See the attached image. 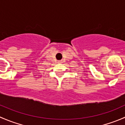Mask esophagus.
I'll return each mask as SVG.
<instances>
[{
	"label": "esophagus",
	"instance_id": "1",
	"mask_svg": "<svg viewBox=\"0 0 125 125\" xmlns=\"http://www.w3.org/2000/svg\"><path fill=\"white\" fill-rule=\"evenodd\" d=\"M58 63H62V60H59V61H58Z\"/></svg>",
	"mask_w": 125,
	"mask_h": 125
}]
</instances>
